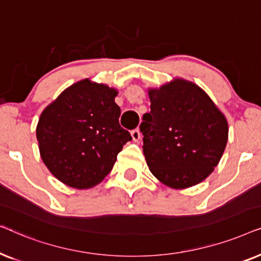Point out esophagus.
Segmentation results:
<instances>
[{"instance_id":"esophagus-1","label":"esophagus","mask_w":261,"mask_h":261,"mask_svg":"<svg viewBox=\"0 0 261 261\" xmlns=\"http://www.w3.org/2000/svg\"><path fill=\"white\" fill-rule=\"evenodd\" d=\"M130 134H132V138H133V141H135V142H138L141 139V133H140V129H139V128L132 130Z\"/></svg>"}]
</instances>
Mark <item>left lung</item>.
Wrapping results in <instances>:
<instances>
[{
    "mask_svg": "<svg viewBox=\"0 0 261 261\" xmlns=\"http://www.w3.org/2000/svg\"><path fill=\"white\" fill-rule=\"evenodd\" d=\"M151 112L142 116L144 154L156 179L172 189L204 180L228 140V123L198 85L176 78L149 89Z\"/></svg>",
    "mask_w": 261,
    "mask_h": 261,
    "instance_id": "left-lung-1",
    "label": "left lung"
}]
</instances>
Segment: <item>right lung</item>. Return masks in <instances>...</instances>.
<instances>
[{
    "instance_id": "1",
    "label": "right lung",
    "mask_w": 261,
    "mask_h": 261,
    "mask_svg": "<svg viewBox=\"0 0 261 261\" xmlns=\"http://www.w3.org/2000/svg\"><path fill=\"white\" fill-rule=\"evenodd\" d=\"M117 91L90 80L65 89L46 107L37 126L42 162L57 179L76 189L95 187L132 140L119 123Z\"/></svg>"
}]
</instances>
